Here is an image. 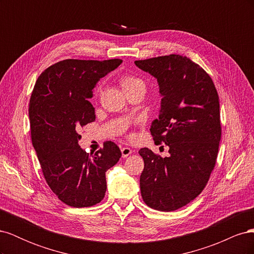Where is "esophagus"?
I'll return each mask as SVG.
<instances>
[{"label": "esophagus", "instance_id": "34e87169", "mask_svg": "<svg viewBox=\"0 0 254 254\" xmlns=\"http://www.w3.org/2000/svg\"><path fill=\"white\" fill-rule=\"evenodd\" d=\"M121 151H122V157L123 158H127L130 153L132 152V150L130 149L129 147H123L122 149H121Z\"/></svg>", "mask_w": 254, "mask_h": 254}]
</instances>
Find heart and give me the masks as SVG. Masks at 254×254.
<instances>
[{
	"label": "heart",
	"mask_w": 254,
	"mask_h": 254,
	"mask_svg": "<svg viewBox=\"0 0 254 254\" xmlns=\"http://www.w3.org/2000/svg\"><path fill=\"white\" fill-rule=\"evenodd\" d=\"M119 82L121 84L123 91L125 92V94L128 93V92H130V91L137 90V89L145 90L144 81L141 78L136 77V76L131 75V74L121 75L119 78ZM99 93H101V87H96L94 90V95L98 96Z\"/></svg>",
	"instance_id": "b5f03b06"
}]
</instances>
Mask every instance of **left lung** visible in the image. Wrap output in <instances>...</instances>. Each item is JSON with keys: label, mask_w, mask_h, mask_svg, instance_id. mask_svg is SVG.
Here are the masks:
<instances>
[{"label": "left lung", "mask_w": 254, "mask_h": 254, "mask_svg": "<svg viewBox=\"0 0 254 254\" xmlns=\"http://www.w3.org/2000/svg\"><path fill=\"white\" fill-rule=\"evenodd\" d=\"M134 64L156 77L161 110L151 123L157 145L166 144L170 157L141 148L144 170L141 194L149 207L171 212L201 193L216 163L221 137L219 97L210 75L190 58L172 54Z\"/></svg>", "instance_id": "8db88e82"}]
</instances>
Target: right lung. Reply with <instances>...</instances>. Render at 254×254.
<instances>
[{"instance_id":"right-lung-1","label":"right lung","mask_w":254,"mask_h":254,"mask_svg":"<svg viewBox=\"0 0 254 254\" xmlns=\"http://www.w3.org/2000/svg\"><path fill=\"white\" fill-rule=\"evenodd\" d=\"M122 59H65L38 77L29 101L30 134L45 181L61 201L73 207L101 202L106 172L122 157L119 146L105 142L94 155L80 148L78 130L95 121L92 89Z\"/></svg>"}]
</instances>
